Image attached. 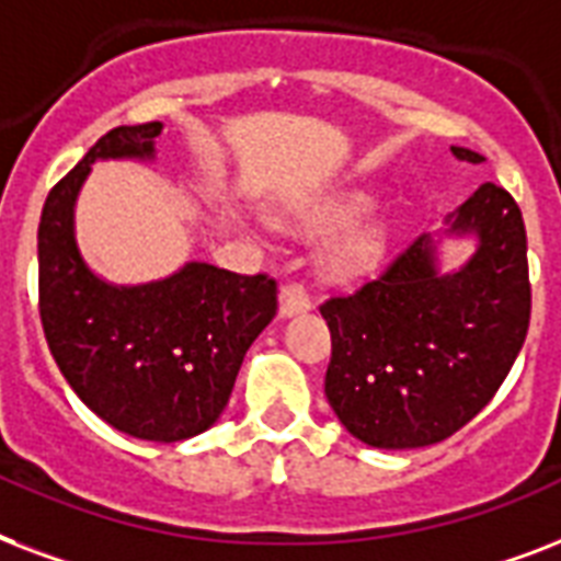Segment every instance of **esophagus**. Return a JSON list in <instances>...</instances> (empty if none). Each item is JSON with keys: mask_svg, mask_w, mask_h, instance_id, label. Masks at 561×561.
Segmentation results:
<instances>
[{"mask_svg": "<svg viewBox=\"0 0 561 561\" xmlns=\"http://www.w3.org/2000/svg\"><path fill=\"white\" fill-rule=\"evenodd\" d=\"M310 307V293L304 289V284L298 280H286L280 286V312L284 316H295V312H304Z\"/></svg>", "mask_w": 561, "mask_h": 561, "instance_id": "1", "label": "esophagus"}]
</instances>
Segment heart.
Masks as SVG:
<instances>
[{
	"instance_id": "1",
	"label": "heart",
	"mask_w": 561,
	"mask_h": 561,
	"mask_svg": "<svg viewBox=\"0 0 561 561\" xmlns=\"http://www.w3.org/2000/svg\"><path fill=\"white\" fill-rule=\"evenodd\" d=\"M366 207V198L363 195H342V198H330V202L312 204L307 210L298 213V225L304 231H333L345 221H351L359 210ZM377 249H380V237H377L375 228H363V231L351 233L345 240H340L333 249L328 251V268L333 275L351 277L363 272V268L377 257Z\"/></svg>"
}]
</instances>
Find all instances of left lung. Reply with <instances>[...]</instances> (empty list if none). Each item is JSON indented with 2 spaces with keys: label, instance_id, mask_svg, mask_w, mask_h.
<instances>
[{
  "label": "left lung",
  "instance_id": "8db88e82",
  "mask_svg": "<svg viewBox=\"0 0 561 561\" xmlns=\"http://www.w3.org/2000/svg\"><path fill=\"white\" fill-rule=\"evenodd\" d=\"M454 154L480 163L477 151ZM480 237L454 275H438L421 237L354 293L319 310L330 328L324 394L351 436L403 450L462 430L510 375L529 328L527 231L503 186L483 184L450 219Z\"/></svg>",
  "mask_w": 561,
  "mask_h": 561
}]
</instances>
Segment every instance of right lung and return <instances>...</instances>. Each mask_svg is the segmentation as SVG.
<instances>
[{
	"instance_id": "add662e5",
	"label": "right lung",
	"mask_w": 561,
	"mask_h": 561,
	"mask_svg": "<svg viewBox=\"0 0 561 561\" xmlns=\"http://www.w3.org/2000/svg\"><path fill=\"white\" fill-rule=\"evenodd\" d=\"M160 123L119 125L51 186L37 228L46 342L72 392L111 427L181 442L219 419L245 351L275 319L277 280L186 263L146 286H111L84 266L72 204L99 158H151Z\"/></svg>"
}]
</instances>
